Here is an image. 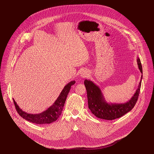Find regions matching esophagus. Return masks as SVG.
Listing matches in <instances>:
<instances>
[{
    "label": "esophagus",
    "mask_w": 154,
    "mask_h": 154,
    "mask_svg": "<svg viewBox=\"0 0 154 154\" xmlns=\"http://www.w3.org/2000/svg\"><path fill=\"white\" fill-rule=\"evenodd\" d=\"M88 75H89L88 72L86 71H83V72L81 73V77H82V78L87 77L88 76Z\"/></svg>",
    "instance_id": "34e87169"
}]
</instances>
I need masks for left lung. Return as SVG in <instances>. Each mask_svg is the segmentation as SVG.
Here are the masks:
<instances>
[{"label": "left lung", "instance_id": "obj_1", "mask_svg": "<svg viewBox=\"0 0 154 154\" xmlns=\"http://www.w3.org/2000/svg\"><path fill=\"white\" fill-rule=\"evenodd\" d=\"M137 63L138 68L143 74L142 65L140 58L138 57ZM139 83L138 88L129 101L122 103H107L102 93L100 88L95 85L92 81L85 80L84 84L86 87L88 97V107L91 113L98 118L105 120H113L130 112L135 105L140 91L141 80Z\"/></svg>", "mask_w": 154, "mask_h": 154}]
</instances>
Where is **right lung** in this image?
I'll return each instance as SVG.
<instances>
[{
    "instance_id": "right-lung-1",
    "label": "right lung",
    "mask_w": 154,
    "mask_h": 154,
    "mask_svg": "<svg viewBox=\"0 0 154 154\" xmlns=\"http://www.w3.org/2000/svg\"><path fill=\"white\" fill-rule=\"evenodd\" d=\"M75 83V82L74 80L71 81L66 85L53 105L42 113L35 115L27 113L26 112L22 110L17 105L14 99H13L16 111L22 118L32 123L36 124H51L57 120V119L61 115L63 108L67 96L71 90V86L73 85Z\"/></svg>"
}]
</instances>
